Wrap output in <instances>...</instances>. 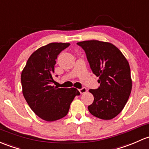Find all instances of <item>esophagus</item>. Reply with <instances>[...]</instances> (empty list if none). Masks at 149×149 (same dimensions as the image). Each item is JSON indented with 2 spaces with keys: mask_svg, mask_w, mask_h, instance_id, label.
Returning a JSON list of instances; mask_svg holds the SVG:
<instances>
[{
  "mask_svg": "<svg viewBox=\"0 0 149 149\" xmlns=\"http://www.w3.org/2000/svg\"><path fill=\"white\" fill-rule=\"evenodd\" d=\"M79 92L81 94H84V93H85L87 91V89H86V88L83 87V88H81L79 89Z\"/></svg>",
  "mask_w": 149,
  "mask_h": 149,
  "instance_id": "34e87169",
  "label": "esophagus"
}]
</instances>
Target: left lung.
Here are the masks:
<instances>
[{
    "mask_svg": "<svg viewBox=\"0 0 149 149\" xmlns=\"http://www.w3.org/2000/svg\"><path fill=\"white\" fill-rule=\"evenodd\" d=\"M77 45L85 51L92 72L99 77L100 86L90 89L94 97L89 112L103 120H110L123 110L132 88L129 64L114 45L99 40H85Z\"/></svg>",
    "mask_w": 149,
    "mask_h": 149,
    "instance_id": "1",
    "label": "left lung"
}]
</instances>
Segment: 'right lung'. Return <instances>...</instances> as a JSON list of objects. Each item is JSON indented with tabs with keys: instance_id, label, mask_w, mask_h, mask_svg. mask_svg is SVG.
<instances>
[{
	"instance_id": "obj_1",
	"label": "right lung",
	"mask_w": 149,
	"mask_h": 149,
	"mask_svg": "<svg viewBox=\"0 0 149 149\" xmlns=\"http://www.w3.org/2000/svg\"><path fill=\"white\" fill-rule=\"evenodd\" d=\"M69 46L70 43H51L38 48L30 56L22 71L23 96L33 111L46 121L65 116L75 96L80 95L75 88L51 86L56 58Z\"/></svg>"
}]
</instances>
